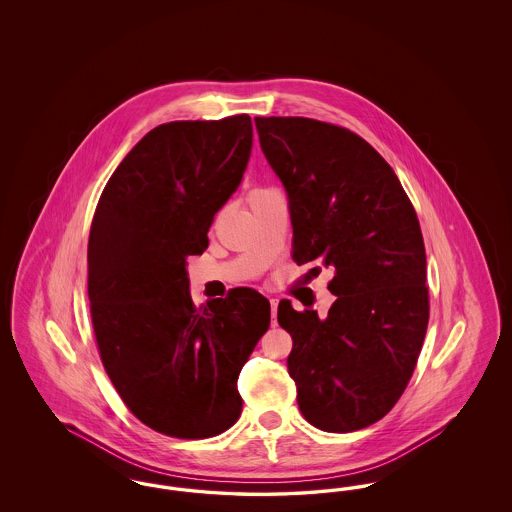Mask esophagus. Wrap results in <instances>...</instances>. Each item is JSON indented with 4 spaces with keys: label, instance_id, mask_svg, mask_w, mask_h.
Masks as SVG:
<instances>
[{
    "label": "esophagus",
    "instance_id": "1",
    "mask_svg": "<svg viewBox=\"0 0 512 512\" xmlns=\"http://www.w3.org/2000/svg\"><path fill=\"white\" fill-rule=\"evenodd\" d=\"M270 307H272V326H276V311H278V299H270Z\"/></svg>",
    "mask_w": 512,
    "mask_h": 512
}]
</instances>
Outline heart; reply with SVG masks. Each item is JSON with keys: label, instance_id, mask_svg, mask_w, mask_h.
Here are the masks:
<instances>
[{"label": "heart", "instance_id": "heart-1", "mask_svg": "<svg viewBox=\"0 0 512 512\" xmlns=\"http://www.w3.org/2000/svg\"><path fill=\"white\" fill-rule=\"evenodd\" d=\"M257 192H261V190H257Z\"/></svg>", "mask_w": 512, "mask_h": 512}]
</instances>
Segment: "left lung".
<instances>
[{"label":"left lung","mask_w":512,"mask_h":512,"mask_svg":"<svg viewBox=\"0 0 512 512\" xmlns=\"http://www.w3.org/2000/svg\"><path fill=\"white\" fill-rule=\"evenodd\" d=\"M255 126L290 199L293 261L334 268L328 317L278 305L297 405L324 432L361 430L403 395L428 328L413 203L386 159L343 126L305 117H255Z\"/></svg>","instance_id":"left-lung-1"}]
</instances>
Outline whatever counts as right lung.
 <instances>
[{
	"instance_id": "obj_1",
	"label": "right lung",
	"mask_w": 512,
	"mask_h": 512,
	"mask_svg": "<svg viewBox=\"0 0 512 512\" xmlns=\"http://www.w3.org/2000/svg\"><path fill=\"white\" fill-rule=\"evenodd\" d=\"M249 115L155 126L105 184L88 240L99 357L124 405L151 430L205 439L242 413L238 376L268 330L251 288L195 307L186 259L242 182Z\"/></svg>"
}]
</instances>
